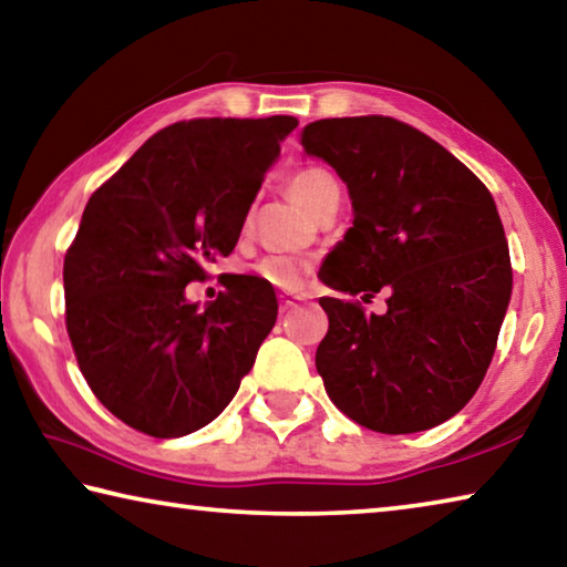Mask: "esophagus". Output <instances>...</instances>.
Wrapping results in <instances>:
<instances>
[{"label":"esophagus","instance_id":"obj_1","mask_svg":"<svg viewBox=\"0 0 567 567\" xmlns=\"http://www.w3.org/2000/svg\"><path fill=\"white\" fill-rule=\"evenodd\" d=\"M295 307H297V302L292 300V297L280 295V310H282V312H290V310H295Z\"/></svg>","mask_w":567,"mask_h":567}]
</instances>
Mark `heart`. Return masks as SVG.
I'll return each mask as SVG.
<instances>
[{"mask_svg":"<svg viewBox=\"0 0 567 567\" xmlns=\"http://www.w3.org/2000/svg\"><path fill=\"white\" fill-rule=\"evenodd\" d=\"M287 192L297 205L305 207L307 213H312L315 207L330 197H340V185L328 169L322 167H305L295 172L287 182ZM307 272V262L297 260L290 255H270L255 265V275L262 282L277 287V290L292 292L302 285V277Z\"/></svg>","mask_w":567,"mask_h":567,"instance_id":"obj_1","label":"heart"}]
</instances>
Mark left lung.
Returning <instances> with one entry per match:
<instances>
[{
	"mask_svg": "<svg viewBox=\"0 0 567 567\" xmlns=\"http://www.w3.org/2000/svg\"><path fill=\"white\" fill-rule=\"evenodd\" d=\"M302 147L352 199V227L322 282L364 300L390 295L382 315L322 297L330 330L315 364L324 390L375 433L435 427L475 395L511 302L495 199L443 145L380 114L310 122Z\"/></svg>",
	"mask_w": 567,
	"mask_h": 567,
	"instance_id": "left-lung-1",
	"label": "left lung"
}]
</instances>
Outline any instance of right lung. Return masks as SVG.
Wrapping results in <instances>:
<instances>
[{
  "label": "right lung",
  "instance_id": "right-lung-1",
  "mask_svg": "<svg viewBox=\"0 0 567 567\" xmlns=\"http://www.w3.org/2000/svg\"><path fill=\"white\" fill-rule=\"evenodd\" d=\"M295 117H207L150 137L84 207L64 257L66 332L114 417L152 437L213 422L277 320L272 285L243 275L199 310L185 297L233 252Z\"/></svg>",
  "mask_w": 567,
  "mask_h": 567
}]
</instances>
